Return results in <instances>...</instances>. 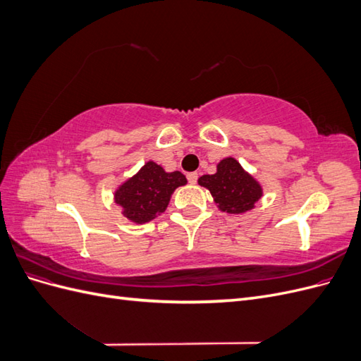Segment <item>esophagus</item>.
I'll list each match as a JSON object with an SVG mask.
<instances>
[{
    "instance_id": "34e87169",
    "label": "esophagus",
    "mask_w": 361,
    "mask_h": 361,
    "mask_svg": "<svg viewBox=\"0 0 361 361\" xmlns=\"http://www.w3.org/2000/svg\"><path fill=\"white\" fill-rule=\"evenodd\" d=\"M187 179H188L190 183H195V182H197V179H199V174L197 173H188L187 174Z\"/></svg>"
}]
</instances>
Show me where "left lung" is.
<instances>
[{
    "label": "left lung",
    "mask_w": 361,
    "mask_h": 361,
    "mask_svg": "<svg viewBox=\"0 0 361 361\" xmlns=\"http://www.w3.org/2000/svg\"><path fill=\"white\" fill-rule=\"evenodd\" d=\"M199 185L211 192L216 207L227 214H245L255 209L264 195L260 182L250 174L233 157L216 164L214 174H203Z\"/></svg>",
    "instance_id": "left-lung-1"
}]
</instances>
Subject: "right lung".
I'll return each mask as SVG.
<instances>
[{"instance_id": "add662e5", "label": "right lung", "mask_w": 361, "mask_h": 361, "mask_svg": "<svg viewBox=\"0 0 361 361\" xmlns=\"http://www.w3.org/2000/svg\"><path fill=\"white\" fill-rule=\"evenodd\" d=\"M187 185L180 171H166L159 164L147 161L134 176L114 191V202L122 207L128 221L145 224L167 209L174 190Z\"/></svg>"}]
</instances>
